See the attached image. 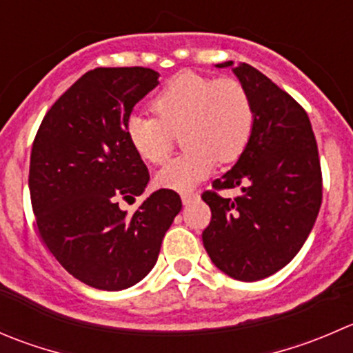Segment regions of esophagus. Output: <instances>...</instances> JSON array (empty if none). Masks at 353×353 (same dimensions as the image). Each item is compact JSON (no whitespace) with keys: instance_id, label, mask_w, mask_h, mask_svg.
<instances>
[{"instance_id":"34e87169","label":"esophagus","mask_w":353,"mask_h":353,"mask_svg":"<svg viewBox=\"0 0 353 353\" xmlns=\"http://www.w3.org/2000/svg\"><path fill=\"white\" fill-rule=\"evenodd\" d=\"M198 193H194V191H188V193H183L181 194V200H183V203L184 205H190L191 201H194V200H198Z\"/></svg>"}]
</instances>
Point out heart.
I'll list each match as a JSON object with an SVG mask.
<instances>
[{
  "label": "heart",
  "mask_w": 353,
  "mask_h": 353,
  "mask_svg": "<svg viewBox=\"0 0 353 353\" xmlns=\"http://www.w3.org/2000/svg\"><path fill=\"white\" fill-rule=\"evenodd\" d=\"M157 117L134 114L125 122L129 145L143 160L162 163L174 134L188 148L157 172L155 184L188 191L208 177L217 160L231 163L252 138L255 110L246 85L236 77H208L196 72L174 75L153 97Z\"/></svg>",
  "instance_id": "b5f03b06"
}]
</instances>
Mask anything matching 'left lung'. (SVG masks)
<instances>
[{"label":"left lung","instance_id":"left-lung-1","mask_svg":"<svg viewBox=\"0 0 353 353\" xmlns=\"http://www.w3.org/2000/svg\"><path fill=\"white\" fill-rule=\"evenodd\" d=\"M232 72L252 97L255 124L234 167L201 194L212 210L201 239L222 272L259 281L292 262L309 238L323 201V174L307 112L252 65ZM231 187H241L242 196L216 193Z\"/></svg>","mask_w":353,"mask_h":353}]
</instances>
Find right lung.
<instances>
[{"instance_id":"obj_1","label":"right lung","mask_w":353,"mask_h":353,"mask_svg":"<svg viewBox=\"0 0 353 353\" xmlns=\"http://www.w3.org/2000/svg\"><path fill=\"white\" fill-rule=\"evenodd\" d=\"M159 84L145 67L94 68L54 101L32 143L29 191L39 236L61 268L84 285L119 292L141 281L183 203L176 191L150 194V181L125 136L134 105Z\"/></svg>"}]
</instances>
